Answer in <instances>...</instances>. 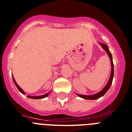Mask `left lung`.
Returning a JSON list of instances; mask_svg holds the SVG:
<instances>
[{
	"label": "left lung",
	"mask_w": 132,
	"mask_h": 132,
	"mask_svg": "<svg viewBox=\"0 0 132 132\" xmlns=\"http://www.w3.org/2000/svg\"><path fill=\"white\" fill-rule=\"evenodd\" d=\"M101 45L103 48L106 51L107 54H108V56H109V58H110L111 60V75L110 78H109V81L107 82V85H106L105 88L103 89L102 90H101L100 92H98V93H96L95 95H79V94H76V95L79 96L80 97H81L82 98H85V99H88V100H95V99H97V98H100L102 96H103L105 94L107 93V91L109 89L111 85L112 84L113 78V75H114V69H113V60H112V55L111 54L110 51H109V48H108V46H107L106 44H101V43H99Z\"/></svg>",
	"instance_id": "left-lung-1"
}]
</instances>
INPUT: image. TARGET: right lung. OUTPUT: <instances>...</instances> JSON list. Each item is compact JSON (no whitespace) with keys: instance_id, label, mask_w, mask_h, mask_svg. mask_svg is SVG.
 Listing matches in <instances>:
<instances>
[{"instance_id":"1","label":"right lung","mask_w":132,"mask_h":132,"mask_svg":"<svg viewBox=\"0 0 132 132\" xmlns=\"http://www.w3.org/2000/svg\"><path fill=\"white\" fill-rule=\"evenodd\" d=\"M13 81H14V82H15V85H16V88H18L19 90V91L21 92L22 94H25L24 91L22 90V88H21V87H20L19 86L17 85V84H16V81H15V80L14 79V78H13ZM48 95H49V93H47V94H45V95H40V96H29V95H28V96H27V97H28V98H34V99H40V98H45V97H46L47 96H48Z\"/></svg>"}]
</instances>
